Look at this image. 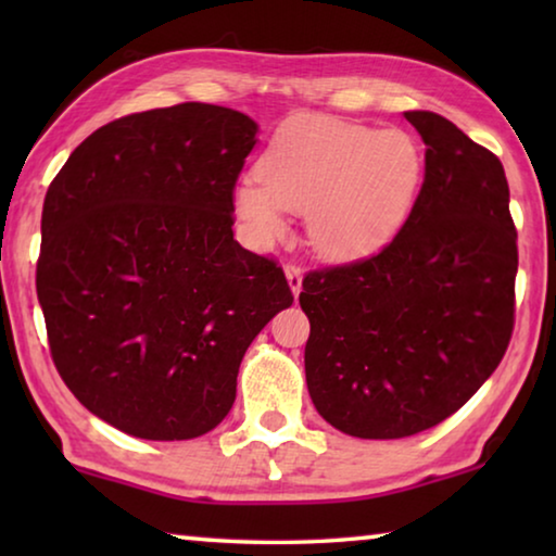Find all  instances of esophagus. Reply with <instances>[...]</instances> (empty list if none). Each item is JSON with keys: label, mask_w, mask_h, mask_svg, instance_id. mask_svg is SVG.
<instances>
[{"label": "esophagus", "mask_w": 556, "mask_h": 556, "mask_svg": "<svg viewBox=\"0 0 556 556\" xmlns=\"http://www.w3.org/2000/svg\"><path fill=\"white\" fill-rule=\"evenodd\" d=\"M287 281H289L291 294L299 296V291H301V269L294 267V265H289L287 267Z\"/></svg>", "instance_id": "34e87169"}]
</instances>
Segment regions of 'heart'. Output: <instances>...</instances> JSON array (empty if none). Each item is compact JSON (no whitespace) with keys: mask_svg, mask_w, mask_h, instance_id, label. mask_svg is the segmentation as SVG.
<instances>
[{"mask_svg":"<svg viewBox=\"0 0 556 556\" xmlns=\"http://www.w3.org/2000/svg\"><path fill=\"white\" fill-rule=\"evenodd\" d=\"M425 154L402 129H370L328 117L281 127L257 176L232 188V208L252 238L289 232L287 211L308 213V238L324 257L351 262L382 250L417 203Z\"/></svg>","mask_w":556,"mask_h":556,"instance_id":"b5f03b06","label":"heart"}]
</instances>
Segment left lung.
Listing matches in <instances>:
<instances>
[{
  "instance_id": "left-lung-1",
  "label": "left lung",
  "mask_w": 556,
  "mask_h": 556,
  "mask_svg": "<svg viewBox=\"0 0 556 556\" xmlns=\"http://www.w3.org/2000/svg\"><path fill=\"white\" fill-rule=\"evenodd\" d=\"M425 184L380 255L308 271V394L357 439L437 427L503 361L515 324L517 232L501 159L437 112H404Z\"/></svg>"
}]
</instances>
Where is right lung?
I'll use <instances>...</instances> for the list:
<instances>
[{"label":"right lung","mask_w":556,"mask_h":556,"mask_svg":"<svg viewBox=\"0 0 556 556\" xmlns=\"http://www.w3.org/2000/svg\"><path fill=\"white\" fill-rule=\"evenodd\" d=\"M255 144V119L184 102L96 129L49 186L36 291L53 363L129 437L218 427L244 351L294 301L281 267L232 238Z\"/></svg>","instance_id":"1"}]
</instances>
